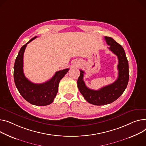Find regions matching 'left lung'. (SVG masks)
Wrapping results in <instances>:
<instances>
[{"instance_id":"8db88e82","label":"left lung","mask_w":146,"mask_h":146,"mask_svg":"<svg viewBox=\"0 0 146 146\" xmlns=\"http://www.w3.org/2000/svg\"><path fill=\"white\" fill-rule=\"evenodd\" d=\"M105 40L110 46L109 49L118 57V77L114 83L103 87L98 90L87 87L83 81L84 72L80 70V76L77 80V87L85 100L94 105L102 106L110 104L123 93L127 87L129 79V63L123 47L110 37H104Z\"/></svg>"}]
</instances>
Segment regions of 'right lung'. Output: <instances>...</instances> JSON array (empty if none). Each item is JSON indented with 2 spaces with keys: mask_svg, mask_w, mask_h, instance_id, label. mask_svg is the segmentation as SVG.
Instances as JSON below:
<instances>
[{
  "mask_svg": "<svg viewBox=\"0 0 146 146\" xmlns=\"http://www.w3.org/2000/svg\"><path fill=\"white\" fill-rule=\"evenodd\" d=\"M36 37L32 38L19 50L14 65V80L19 92L26 101L35 106H44L53 102L59 82L69 69L57 72L52 79L43 83L35 84L29 80L23 73V54L27 44Z\"/></svg>",
  "mask_w": 146,
  "mask_h": 146,
  "instance_id": "1",
  "label": "right lung"
}]
</instances>
